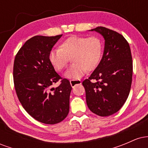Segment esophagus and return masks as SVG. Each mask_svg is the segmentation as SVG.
Segmentation results:
<instances>
[{
    "label": "esophagus",
    "instance_id": "obj_1",
    "mask_svg": "<svg viewBox=\"0 0 148 148\" xmlns=\"http://www.w3.org/2000/svg\"><path fill=\"white\" fill-rule=\"evenodd\" d=\"M69 82H70V84L71 86H72V87H74V86H75L76 85L81 84V81H80V80H70Z\"/></svg>",
    "mask_w": 148,
    "mask_h": 148
}]
</instances>
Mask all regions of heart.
<instances>
[{"label": "heart", "mask_w": 148, "mask_h": 148, "mask_svg": "<svg viewBox=\"0 0 148 148\" xmlns=\"http://www.w3.org/2000/svg\"><path fill=\"white\" fill-rule=\"evenodd\" d=\"M102 42L98 37L72 36L62 42L60 48L53 49L49 52V59L53 67L60 71L67 67L72 57L73 63L64 73L67 79L77 80L92 71L99 64L102 54Z\"/></svg>", "instance_id": "1"}]
</instances>
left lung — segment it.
<instances>
[{
	"label": "left lung",
	"instance_id": "obj_1",
	"mask_svg": "<svg viewBox=\"0 0 148 148\" xmlns=\"http://www.w3.org/2000/svg\"><path fill=\"white\" fill-rule=\"evenodd\" d=\"M104 39L102 58L88 79L83 82L89 109L99 116L118 112L130 94L133 64L130 45L123 35L105 27L90 30ZM97 81L93 82L91 79Z\"/></svg>",
	"mask_w": 148,
	"mask_h": 148
}]
</instances>
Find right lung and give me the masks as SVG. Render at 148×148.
Here are the masks:
<instances>
[{"instance_id": "add662e5", "label": "right lung", "mask_w": 148, "mask_h": 148, "mask_svg": "<svg viewBox=\"0 0 148 148\" xmlns=\"http://www.w3.org/2000/svg\"><path fill=\"white\" fill-rule=\"evenodd\" d=\"M62 35L32 37L19 49L14 62L13 78L18 100L28 114L48 125L60 123L69 111L72 86L63 79L58 87L51 88L61 77L49 59V52Z\"/></svg>"}]
</instances>
